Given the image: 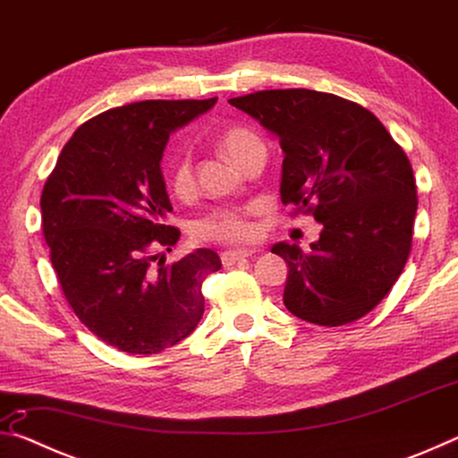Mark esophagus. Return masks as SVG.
<instances>
[{"label":"esophagus","instance_id":"34e87169","mask_svg":"<svg viewBox=\"0 0 458 458\" xmlns=\"http://www.w3.org/2000/svg\"><path fill=\"white\" fill-rule=\"evenodd\" d=\"M248 257H252V250H226V252H222L220 259H222L224 267H232L234 262L244 260Z\"/></svg>","mask_w":458,"mask_h":458}]
</instances>
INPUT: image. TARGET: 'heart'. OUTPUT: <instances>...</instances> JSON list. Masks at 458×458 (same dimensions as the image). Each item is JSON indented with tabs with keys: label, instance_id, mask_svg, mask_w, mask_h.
Returning a JSON list of instances; mask_svg holds the SVG:
<instances>
[{
	"label": "heart",
	"instance_id": "heart-1",
	"mask_svg": "<svg viewBox=\"0 0 458 458\" xmlns=\"http://www.w3.org/2000/svg\"><path fill=\"white\" fill-rule=\"evenodd\" d=\"M250 131L246 129H230L222 137V149L226 151L230 159H236L240 151L248 143L254 141ZM169 185L177 196H188L193 188V172L190 155L182 151L177 153L169 165ZM193 234L201 240H212V242H226V244H242L254 236L252 224L248 222V216L242 210H232V208H220L206 214L193 224Z\"/></svg>",
	"mask_w": 458,
	"mask_h": 458
}]
</instances>
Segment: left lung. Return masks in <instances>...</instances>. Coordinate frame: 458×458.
Wrapping results in <instances>:
<instances>
[{
	"instance_id": "8db88e82",
	"label": "left lung",
	"mask_w": 458,
	"mask_h": 458,
	"mask_svg": "<svg viewBox=\"0 0 458 458\" xmlns=\"http://www.w3.org/2000/svg\"><path fill=\"white\" fill-rule=\"evenodd\" d=\"M228 103L281 143L283 204L323 226L311 252L270 248L289 267L284 307L327 327L369 313L412 246L418 198L406 153L368 108L329 92L260 90Z\"/></svg>"
}]
</instances>
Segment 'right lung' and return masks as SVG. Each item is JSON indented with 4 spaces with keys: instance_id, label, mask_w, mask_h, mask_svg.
<instances>
[{
    "instance_id": "obj_1",
    "label": "right lung",
    "mask_w": 458,
    "mask_h": 458,
    "mask_svg": "<svg viewBox=\"0 0 458 458\" xmlns=\"http://www.w3.org/2000/svg\"><path fill=\"white\" fill-rule=\"evenodd\" d=\"M216 100L108 108L74 131L44 185L42 228L62 293L76 317L121 352H164L204 315L201 284L220 270L218 254L198 248L165 265L153 250H172L180 240L165 224L172 201L161 157L169 135Z\"/></svg>"
}]
</instances>
